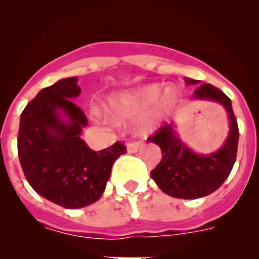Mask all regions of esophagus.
Here are the masks:
<instances>
[{"mask_svg":"<svg viewBox=\"0 0 259 259\" xmlns=\"http://www.w3.org/2000/svg\"><path fill=\"white\" fill-rule=\"evenodd\" d=\"M141 146H143V141L136 140V141H130L127 144V150L128 153H136L137 150L140 149Z\"/></svg>","mask_w":259,"mask_h":259,"instance_id":"esophagus-1","label":"esophagus"}]
</instances>
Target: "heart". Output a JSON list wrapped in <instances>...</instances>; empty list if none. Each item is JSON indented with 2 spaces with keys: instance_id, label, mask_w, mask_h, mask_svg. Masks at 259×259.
<instances>
[{
  "instance_id": "obj_1",
  "label": "heart",
  "mask_w": 259,
  "mask_h": 259,
  "mask_svg": "<svg viewBox=\"0 0 259 259\" xmlns=\"http://www.w3.org/2000/svg\"><path fill=\"white\" fill-rule=\"evenodd\" d=\"M178 91L172 85L161 87L149 84L134 92L119 95L111 98L110 109L119 119H139V128L148 132L163 122L178 102Z\"/></svg>"
}]
</instances>
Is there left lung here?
<instances>
[{"label": "left lung", "instance_id": "1", "mask_svg": "<svg viewBox=\"0 0 259 259\" xmlns=\"http://www.w3.org/2000/svg\"><path fill=\"white\" fill-rule=\"evenodd\" d=\"M185 83L191 85L200 81L185 77ZM193 97L218 102L228 113L230 134L218 152L196 154L180 140L172 124H163L148 139L159 145L163 155L158 166L150 171L153 180L164 193L184 200L209 196L223 184L236 161L239 144V125L230 98L211 84L198 87Z\"/></svg>", "mask_w": 259, "mask_h": 259}]
</instances>
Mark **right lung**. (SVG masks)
Segmentation results:
<instances>
[{"label": "right lung", "mask_w": 259, "mask_h": 259, "mask_svg": "<svg viewBox=\"0 0 259 259\" xmlns=\"http://www.w3.org/2000/svg\"><path fill=\"white\" fill-rule=\"evenodd\" d=\"M80 91L76 76L41 89L23 110L18 134V155L27 182L66 209L85 207L101 197L114 162L127 153L120 141L95 152L80 139L88 120L71 101Z\"/></svg>", "instance_id": "add662e5"}]
</instances>
